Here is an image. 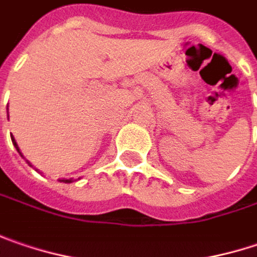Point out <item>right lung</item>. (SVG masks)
Masks as SVG:
<instances>
[{"instance_id":"1","label":"right lung","mask_w":257,"mask_h":257,"mask_svg":"<svg viewBox=\"0 0 257 257\" xmlns=\"http://www.w3.org/2000/svg\"><path fill=\"white\" fill-rule=\"evenodd\" d=\"M11 141H13V144H14L16 150L19 151V154L23 157V154H22V151H20V148H19V145H17V143H16V140H14V137H13V135H11ZM26 161H27V160H26ZM27 164H29V166H32V163H30V161H27ZM61 182H64V183H71V182H72V179H61Z\"/></svg>"}]
</instances>
